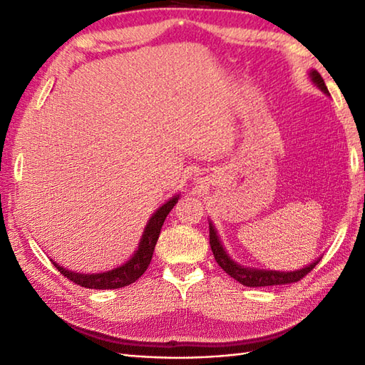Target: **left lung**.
Instances as JSON below:
<instances>
[{"mask_svg": "<svg viewBox=\"0 0 365 365\" xmlns=\"http://www.w3.org/2000/svg\"><path fill=\"white\" fill-rule=\"evenodd\" d=\"M309 78L314 83V86H317L323 93L329 96L328 88L325 86V81H323V78L320 76V73L317 70H311ZM209 244H210V250H212L217 264L220 265L231 278L239 281L240 284H244L247 287H265V286H279V284H290V282H297L303 277H306V274L309 273L320 261V257H317L309 265H304L303 269H298L294 272L265 270V269H256V267H245V265H242V264L234 261V259L228 253H226L222 240H220V237H218L215 226L210 220H209Z\"/></svg>", "mask_w": 365, "mask_h": 365, "instance_id": "left-lung-1", "label": "left lung"}]
</instances>
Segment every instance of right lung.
<instances>
[{
  "label": "right lung",
  "mask_w": 365,
  "mask_h": 365,
  "mask_svg": "<svg viewBox=\"0 0 365 365\" xmlns=\"http://www.w3.org/2000/svg\"><path fill=\"white\" fill-rule=\"evenodd\" d=\"M178 200H180V193H178V195H173L160 207H158V210H155V214L150 217L147 226H145L139 247H137V250L134 251V255L129 257L125 264L115 267V269L101 272V273H76V272L63 269L62 265L54 262L53 259L51 262L56 265V269L61 272V274L67 277L70 281L75 282V284H79L81 287L120 289V287L133 284L134 281L139 279L142 274L147 272L153 257V251H155L156 242L159 239L162 225H164L170 210H172L173 206L178 203Z\"/></svg>",
  "instance_id": "add662e5"
}]
</instances>
